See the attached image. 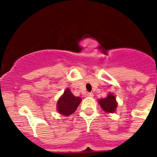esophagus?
Masks as SVG:
<instances>
[{
	"mask_svg": "<svg viewBox=\"0 0 157 157\" xmlns=\"http://www.w3.org/2000/svg\"><path fill=\"white\" fill-rule=\"evenodd\" d=\"M86 96H87L88 97H93V96H94V95H93V93H88L87 94H86Z\"/></svg>",
	"mask_w": 157,
	"mask_h": 157,
	"instance_id": "1",
	"label": "esophagus"
}]
</instances>
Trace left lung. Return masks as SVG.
Here are the masks:
<instances>
[{
	"label": "left lung",
	"mask_w": 157,
	"mask_h": 157,
	"mask_svg": "<svg viewBox=\"0 0 157 157\" xmlns=\"http://www.w3.org/2000/svg\"><path fill=\"white\" fill-rule=\"evenodd\" d=\"M98 102L102 110L106 113H114L116 112L118 102L116 101V98L113 93H109L105 98L99 99Z\"/></svg>",
	"instance_id": "left-lung-1"
}]
</instances>
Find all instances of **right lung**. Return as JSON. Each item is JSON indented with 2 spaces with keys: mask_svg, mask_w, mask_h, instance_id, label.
Returning <instances> with one entry per match:
<instances>
[{
  "mask_svg": "<svg viewBox=\"0 0 157 157\" xmlns=\"http://www.w3.org/2000/svg\"><path fill=\"white\" fill-rule=\"evenodd\" d=\"M80 96H75L69 88L64 90L57 102V111L64 116H68L74 113L81 102Z\"/></svg>",
  "mask_w": 157,
  "mask_h": 157,
  "instance_id": "1",
  "label": "right lung"
}]
</instances>
